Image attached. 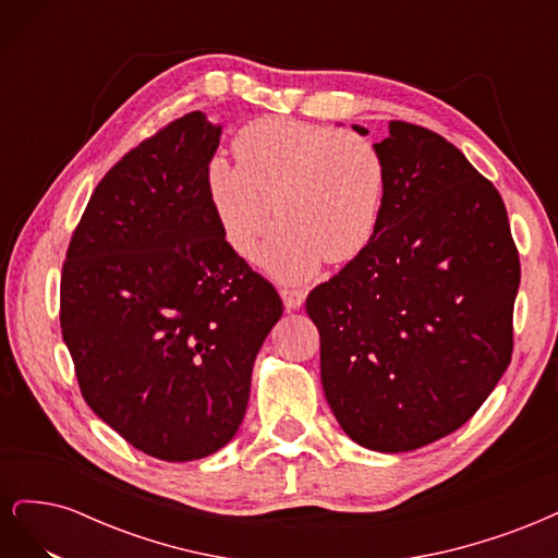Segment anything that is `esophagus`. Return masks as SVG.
Returning <instances> with one entry per match:
<instances>
[{"label":"esophagus","mask_w":558,"mask_h":558,"mask_svg":"<svg viewBox=\"0 0 558 558\" xmlns=\"http://www.w3.org/2000/svg\"><path fill=\"white\" fill-rule=\"evenodd\" d=\"M305 298H307V293L300 289H281V300H283L286 310H300Z\"/></svg>","instance_id":"34e87169"}]
</instances>
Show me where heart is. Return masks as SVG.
<instances>
[{
	"instance_id": "1",
	"label": "heart",
	"mask_w": 558,
	"mask_h": 558,
	"mask_svg": "<svg viewBox=\"0 0 558 558\" xmlns=\"http://www.w3.org/2000/svg\"><path fill=\"white\" fill-rule=\"evenodd\" d=\"M238 162L214 156L205 191L226 244L256 260L272 226V202L281 218L265 248V267L281 281H307L324 260L349 263L379 230L388 165L375 140L298 118L265 116L232 140Z\"/></svg>"
}]
</instances>
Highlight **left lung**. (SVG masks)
<instances>
[{
  "label": "left lung",
  "mask_w": 558,
  "mask_h": 558,
  "mask_svg": "<svg viewBox=\"0 0 558 558\" xmlns=\"http://www.w3.org/2000/svg\"><path fill=\"white\" fill-rule=\"evenodd\" d=\"M379 148V230L316 286L307 314L342 430L398 453L461 428L496 388L512 359L521 267L500 193L459 148L404 121L388 123Z\"/></svg>",
  "instance_id": "obj_1"
}]
</instances>
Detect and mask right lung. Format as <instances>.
Wrapping results in <instances>:
<instances>
[{
    "label": "right lung",
    "mask_w": 558,
    "mask_h": 558,
    "mask_svg": "<svg viewBox=\"0 0 558 558\" xmlns=\"http://www.w3.org/2000/svg\"><path fill=\"white\" fill-rule=\"evenodd\" d=\"M221 137L202 111L134 146L97 183L60 279V328L81 396L160 461H195L238 433L251 369L281 298L234 253L205 170Z\"/></svg>",
    "instance_id": "1"
}]
</instances>
